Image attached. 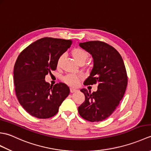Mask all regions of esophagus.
Wrapping results in <instances>:
<instances>
[{"instance_id": "obj_1", "label": "esophagus", "mask_w": 151, "mask_h": 151, "mask_svg": "<svg viewBox=\"0 0 151 151\" xmlns=\"http://www.w3.org/2000/svg\"><path fill=\"white\" fill-rule=\"evenodd\" d=\"M77 90H76V89H73V88H70V93H74V92H75V91H76Z\"/></svg>"}]
</instances>
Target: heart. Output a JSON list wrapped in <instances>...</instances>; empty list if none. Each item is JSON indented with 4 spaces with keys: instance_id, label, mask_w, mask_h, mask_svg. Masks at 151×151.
<instances>
[{
    "instance_id": "heart-1",
    "label": "heart",
    "mask_w": 151,
    "mask_h": 151,
    "mask_svg": "<svg viewBox=\"0 0 151 151\" xmlns=\"http://www.w3.org/2000/svg\"><path fill=\"white\" fill-rule=\"evenodd\" d=\"M72 56L78 63H84L89 56L88 52L82 48H75L70 51ZM63 55H60L56 61V66L59 67L62 65ZM82 78V76L76 74H67L63 77V82L70 87H76L79 84Z\"/></svg>"
}]
</instances>
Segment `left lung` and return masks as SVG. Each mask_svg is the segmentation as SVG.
Returning a JSON list of instances; mask_svg holds the SVG:
<instances>
[{
	"instance_id": "8db88e82",
	"label": "left lung",
	"mask_w": 151,
	"mask_h": 151,
	"mask_svg": "<svg viewBox=\"0 0 151 151\" xmlns=\"http://www.w3.org/2000/svg\"><path fill=\"white\" fill-rule=\"evenodd\" d=\"M83 49L93 58L94 65L85 86L97 84V91L82 89L85 101L78 107V113L90 122L102 121L113 114L126 91L128 76L123 60L118 51L101 41L81 43Z\"/></svg>"
}]
</instances>
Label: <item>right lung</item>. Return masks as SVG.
<instances>
[{
	"label": "right lung",
	"mask_w": 151,
	"mask_h": 151,
	"mask_svg": "<svg viewBox=\"0 0 151 151\" xmlns=\"http://www.w3.org/2000/svg\"><path fill=\"white\" fill-rule=\"evenodd\" d=\"M72 43L70 40L43 37L31 43L19 55L14 70L15 94L19 103L32 116L53 117L69 95L70 90L65 84L50 86L45 78L56 70L58 58Z\"/></svg>",
	"instance_id": "right-lung-1"
}]
</instances>
